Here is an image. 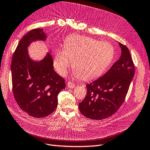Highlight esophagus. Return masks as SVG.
I'll return each mask as SVG.
<instances>
[{
    "instance_id": "esophagus-1",
    "label": "esophagus",
    "mask_w": 150,
    "mask_h": 150,
    "mask_svg": "<svg viewBox=\"0 0 150 150\" xmlns=\"http://www.w3.org/2000/svg\"><path fill=\"white\" fill-rule=\"evenodd\" d=\"M68 87L69 88H70V89H72V88H74L75 87V84L71 82H68Z\"/></svg>"
}]
</instances>
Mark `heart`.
<instances>
[{"instance_id":"1","label":"heart","mask_w":150,"mask_h":150,"mask_svg":"<svg viewBox=\"0 0 150 150\" xmlns=\"http://www.w3.org/2000/svg\"><path fill=\"white\" fill-rule=\"evenodd\" d=\"M114 57L113 47L109 43L89 37L75 35L68 37L64 49L55 53L54 66L61 75L73 66L76 75L89 80L101 75Z\"/></svg>"}]
</instances>
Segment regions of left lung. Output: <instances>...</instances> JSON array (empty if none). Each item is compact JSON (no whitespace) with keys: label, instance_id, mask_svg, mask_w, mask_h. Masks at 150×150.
<instances>
[{"label":"left lung","instance_id":"left-lung-1","mask_svg":"<svg viewBox=\"0 0 150 150\" xmlns=\"http://www.w3.org/2000/svg\"><path fill=\"white\" fill-rule=\"evenodd\" d=\"M120 58L101 77L87 84L86 98L79 104L86 117L102 120L112 116L124 102L135 68L127 46L119 42Z\"/></svg>","mask_w":150,"mask_h":150}]
</instances>
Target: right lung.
Segmentation results:
<instances>
[{
    "mask_svg": "<svg viewBox=\"0 0 150 150\" xmlns=\"http://www.w3.org/2000/svg\"><path fill=\"white\" fill-rule=\"evenodd\" d=\"M45 39V33L40 28L26 33L19 42L11 66L15 100L23 111L35 118L48 116L56 110L57 96L66 87L64 79L54 70L51 54L39 62L28 57L29 44Z\"/></svg>",
    "mask_w": 150,
    "mask_h": 150,
    "instance_id": "add662e5",
    "label": "right lung"
}]
</instances>
